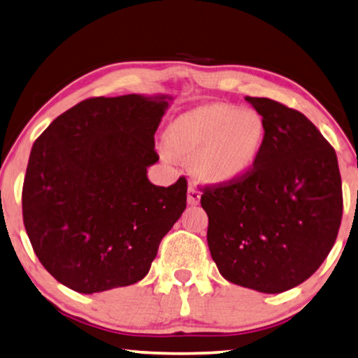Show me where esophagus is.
Returning <instances> with one entry per match:
<instances>
[{"instance_id": "1", "label": "esophagus", "mask_w": 358, "mask_h": 358, "mask_svg": "<svg viewBox=\"0 0 358 358\" xmlns=\"http://www.w3.org/2000/svg\"><path fill=\"white\" fill-rule=\"evenodd\" d=\"M187 201H189L190 206H196L201 201V192H199L198 187L195 184L189 185V192H187Z\"/></svg>"}]
</instances>
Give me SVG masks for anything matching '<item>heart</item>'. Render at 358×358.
Listing matches in <instances>:
<instances>
[{"label": "heart", "mask_w": 358, "mask_h": 358, "mask_svg": "<svg viewBox=\"0 0 358 358\" xmlns=\"http://www.w3.org/2000/svg\"><path fill=\"white\" fill-rule=\"evenodd\" d=\"M264 141L266 124L259 113L227 103L185 111L166 129L169 148L192 157L193 171L209 182H228L247 174L259 159ZM171 151L162 149V155L173 160Z\"/></svg>", "instance_id": "b5f03b06"}]
</instances>
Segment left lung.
Returning a JSON list of instances; mask_svg holds the SVG:
<instances>
[{
  "instance_id": "8db88e82",
  "label": "left lung",
  "mask_w": 358,
  "mask_h": 358,
  "mask_svg": "<svg viewBox=\"0 0 358 358\" xmlns=\"http://www.w3.org/2000/svg\"><path fill=\"white\" fill-rule=\"evenodd\" d=\"M266 124L252 171L203 190L208 245L223 278L278 294L315 273L343 215L335 149L308 117L266 97H245Z\"/></svg>"
}]
</instances>
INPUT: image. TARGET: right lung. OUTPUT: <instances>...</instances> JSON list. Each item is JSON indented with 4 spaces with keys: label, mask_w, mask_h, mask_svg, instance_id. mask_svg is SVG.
<instances>
[{
    "label": "right lung",
    "mask_w": 358,
    "mask_h": 358,
    "mask_svg": "<svg viewBox=\"0 0 358 358\" xmlns=\"http://www.w3.org/2000/svg\"><path fill=\"white\" fill-rule=\"evenodd\" d=\"M168 96L86 99L37 138L23 182V223L50 275L94 294L146 277L187 206V180L154 185V135Z\"/></svg>",
    "instance_id": "right-lung-1"
}]
</instances>
